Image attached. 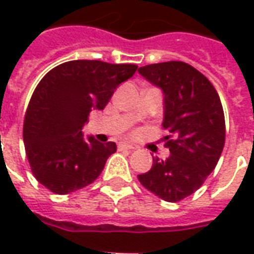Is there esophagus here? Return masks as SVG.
I'll use <instances>...</instances> for the list:
<instances>
[{"label": "esophagus", "mask_w": 254, "mask_h": 254, "mask_svg": "<svg viewBox=\"0 0 254 254\" xmlns=\"http://www.w3.org/2000/svg\"><path fill=\"white\" fill-rule=\"evenodd\" d=\"M118 148H120V150H134V147L130 144H127V143H120V144H118Z\"/></svg>", "instance_id": "34e87169"}]
</instances>
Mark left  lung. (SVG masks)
<instances>
[{
  "label": "left lung",
  "instance_id": "8db88e82",
  "mask_svg": "<svg viewBox=\"0 0 254 254\" xmlns=\"http://www.w3.org/2000/svg\"><path fill=\"white\" fill-rule=\"evenodd\" d=\"M139 72L164 92L170 155L152 157L151 169L137 177L161 199L179 202L194 194L219 162L226 141L223 106L210 81L184 62L148 64Z\"/></svg>",
  "mask_w": 254,
  "mask_h": 254
}]
</instances>
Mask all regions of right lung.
<instances>
[{"label":"right lung","mask_w":254,"mask_h":254,"mask_svg":"<svg viewBox=\"0 0 254 254\" xmlns=\"http://www.w3.org/2000/svg\"><path fill=\"white\" fill-rule=\"evenodd\" d=\"M136 64L71 60L48 72L28 103L23 141L35 179L55 194L89 186L102 173L114 141L85 137L82 127L93 110H103Z\"/></svg>","instance_id":"add662e5"}]
</instances>
